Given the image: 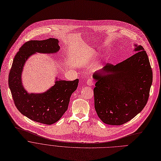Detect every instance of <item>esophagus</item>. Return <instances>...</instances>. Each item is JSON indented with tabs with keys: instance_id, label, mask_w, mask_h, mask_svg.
<instances>
[{
	"instance_id": "obj_1",
	"label": "esophagus",
	"mask_w": 161,
	"mask_h": 161,
	"mask_svg": "<svg viewBox=\"0 0 161 161\" xmlns=\"http://www.w3.org/2000/svg\"><path fill=\"white\" fill-rule=\"evenodd\" d=\"M94 82L93 81L92 79H88L87 80V85L89 86H92L94 85Z\"/></svg>"
}]
</instances>
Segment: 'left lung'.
I'll use <instances>...</instances> for the list:
<instances>
[{
	"label": "left lung",
	"mask_w": 161,
	"mask_h": 161,
	"mask_svg": "<svg viewBox=\"0 0 161 161\" xmlns=\"http://www.w3.org/2000/svg\"><path fill=\"white\" fill-rule=\"evenodd\" d=\"M135 54L113 65L107 64L94 73V108L103 122L122 125L145 107L152 84V70L147 54L135 44Z\"/></svg>",
	"instance_id": "left-lung-1"
}]
</instances>
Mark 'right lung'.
<instances>
[{
	"mask_svg": "<svg viewBox=\"0 0 161 161\" xmlns=\"http://www.w3.org/2000/svg\"><path fill=\"white\" fill-rule=\"evenodd\" d=\"M58 43L59 41L53 38L25 42L14 56L9 75V86L17 109L28 119L48 125L58 121L67 110L79 79L67 81L56 77L54 85L44 92L29 93L23 86L21 74L31 55L56 53L60 49Z\"/></svg>",
	"mask_w": 161,
	"mask_h": 161,
	"instance_id": "obj_1",
	"label": "right lung"
}]
</instances>
